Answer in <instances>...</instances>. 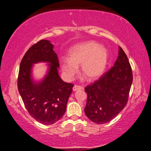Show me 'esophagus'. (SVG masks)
I'll use <instances>...</instances> for the list:
<instances>
[{"label":"esophagus","mask_w":151,"mask_h":151,"mask_svg":"<svg viewBox=\"0 0 151 151\" xmlns=\"http://www.w3.org/2000/svg\"><path fill=\"white\" fill-rule=\"evenodd\" d=\"M80 89H83V86H78V85H75V86H73V91H76L77 90H80Z\"/></svg>","instance_id":"obj_1"}]
</instances>
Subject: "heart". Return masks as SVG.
I'll return each instance as SVG.
<instances>
[{
	"mask_svg": "<svg viewBox=\"0 0 151 151\" xmlns=\"http://www.w3.org/2000/svg\"><path fill=\"white\" fill-rule=\"evenodd\" d=\"M109 62L106 48L98 42L90 41L76 45L70 50L68 59L64 60L61 68L66 80L70 81L77 73L78 66L87 80H94L103 75Z\"/></svg>",
	"mask_w": 151,
	"mask_h": 151,
	"instance_id": "heart-1",
	"label": "heart"
}]
</instances>
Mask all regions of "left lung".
<instances>
[{
  "mask_svg": "<svg viewBox=\"0 0 151 151\" xmlns=\"http://www.w3.org/2000/svg\"><path fill=\"white\" fill-rule=\"evenodd\" d=\"M132 83V69L121 47L114 66L98 81L85 88L86 116L96 124L106 123L126 106Z\"/></svg>",
  "mask_w": 151,
  "mask_h": 151,
  "instance_id": "1",
  "label": "left lung"
}]
</instances>
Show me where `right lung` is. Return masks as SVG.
Segmentation results:
<instances>
[{
	"instance_id": "add662e5",
	"label": "right lung",
	"mask_w": 151,
	"mask_h": 151,
	"mask_svg": "<svg viewBox=\"0 0 151 151\" xmlns=\"http://www.w3.org/2000/svg\"><path fill=\"white\" fill-rule=\"evenodd\" d=\"M53 48L48 40L32 45L22 58L18 77V90L29 114L46 125L55 123L63 116L74 86L60 78L58 59ZM39 62L47 63L48 68L42 80L36 81L32 68Z\"/></svg>"
}]
</instances>
